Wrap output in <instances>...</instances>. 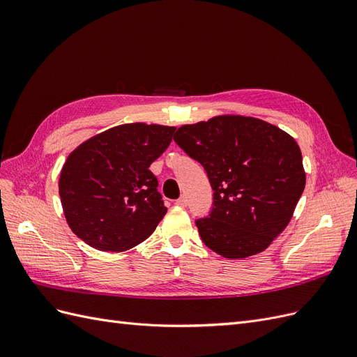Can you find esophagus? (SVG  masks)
<instances>
[{
    "label": "esophagus",
    "instance_id": "esophagus-1",
    "mask_svg": "<svg viewBox=\"0 0 357 357\" xmlns=\"http://www.w3.org/2000/svg\"><path fill=\"white\" fill-rule=\"evenodd\" d=\"M176 204L178 205V207H186V205H188V198H186V197H180V198L176 201Z\"/></svg>",
    "mask_w": 357,
    "mask_h": 357
}]
</instances>
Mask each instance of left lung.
I'll use <instances>...</instances> for the list:
<instances>
[{
    "label": "left lung",
    "mask_w": 357,
    "mask_h": 357,
    "mask_svg": "<svg viewBox=\"0 0 357 357\" xmlns=\"http://www.w3.org/2000/svg\"><path fill=\"white\" fill-rule=\"evenodd\" d=\"M174 142L207 171L214 190L210 215L197 220L213 252L244 259L286 229L305 188L294 137L261 119L225 114L180 126Z\"/></svg>",
    "instance_id": "left-lung-1"
}]
</instances>
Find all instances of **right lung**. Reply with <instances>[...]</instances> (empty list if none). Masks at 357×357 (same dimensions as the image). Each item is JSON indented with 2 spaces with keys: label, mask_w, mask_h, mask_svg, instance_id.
I'll list each match as a JSON object with an SVG mask.
<instances>
[{
  "label": "right lung",
  "mask_w": 357,
  "mask_h": 357,
  "mask_svg": "<svg viewBox=\"0 0 357 357\" xmlns=\"http://www.w3.org/2000/svg\"><path fill=\"white\" fill-rule=\"evenodd\" d=\"M174 126L125 123L96 134L68 155L59 197L71 231L102 252L143 243L167 213L149 169L169 146Z\"/></svg>",
  "instance_id": "right-lung-1"
}]
</instances>
